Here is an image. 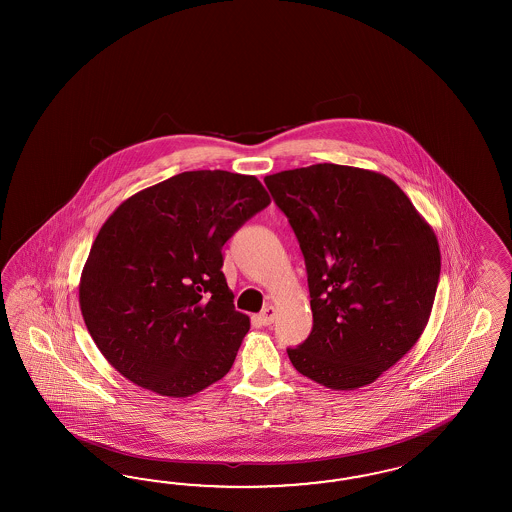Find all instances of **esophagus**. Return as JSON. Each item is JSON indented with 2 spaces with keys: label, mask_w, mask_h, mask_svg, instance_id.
<instances>
[{
  "label": "esophagus",
  "mask_w": 512,
  "mask_h": 512,
  "mask_svg": "<svg viewBox=\"0 0 512 512\" xmlns=\"http://www.w3.org/2000/svg\"><path fill=\"white\" fill-rule=\"evenodd\" d=\"M274 319H276V308H274V306H266V308L259 313V321H261L264 326L272 325Z\"/></svg>",
  "instance_id": "34e87169"
}]
</instances>
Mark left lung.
I'll use <instances>...</instances> for the list:
<instances>
[{"label":"left lung","mask_w":512,"mask_h":512,"mask_svg":"<svg viewBox=\"0 0 512 512\" xmlns=\"http://www.w3.org/2000/svg\"><path fill=\"white\" fill-rule=\"evenodd\" d=\"M289 217L310 287L296 372L355 390L392 368L428 325L441 272L434 229L385 174L319 163L264 178Z\"/></svg>","instance_id":"8db88e82"}]
</instances>
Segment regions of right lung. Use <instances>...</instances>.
<instances>
[{"label":"right lung","instance_id":"right-lung-1","mask_svg":"<svg viewBox=\"0 0 512 512\" xmlns=\"http://www.w3.org/2000/svg\"><path fill=\"white\" fill-rule=\"evenodd\" d=\"M270 204L248 174L189 171L125 199L93 240L78 302L116 372L187 398L225 377L248 334L221 248Z\"/></svg>","mask_w":512,"mask_h":512}]
</instances>
